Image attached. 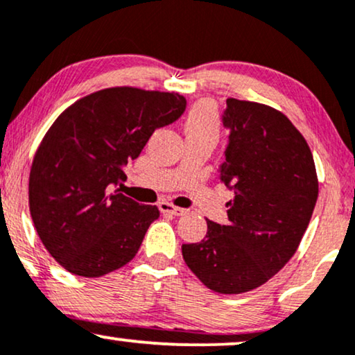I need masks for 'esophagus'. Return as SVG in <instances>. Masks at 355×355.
<instances>
[{"label":"esophagus","mask_w":355,"mask_h":355,"mask_svg":"<svg viewBox=\"0 0 355 355\" xmlns=\"http://www.w3.org/2000/svg\"><path fill=\"white\" fill-rule=\"evenodd\" d=\"M159 209L162 212H167V214H172V216L187 214V209H183V207H178V206H173L172 202H168V201H160Z\"/></svg>","instance_id":"34e87169"}]
</instances>
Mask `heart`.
<instances>
[{
    "label": "heart",
    "mask_w": 355,
    "mask_h": 355,
    "mask_svg": "<svg viewBox=\"0 0 355 355\" xmlns=\"http://www.w3.org/2000/svg\"><path fill=\"white\" fill-rule=\"evenodd\" d=\"M219 120H217L216 108L211 102L201 101L191 107L185 120L187 136H207L217 139L219 136Z\"/></svg>",
    "instance_id": "obj_1"
}]
</instances>
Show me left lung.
<instances>
[{
    "label": "left lung",
    "mask_w": 355,
    "mask_h": 355,
    "mask_svg": "<svg viewBox=\"0 0 355 355\" xmlns=\"http://www.w3.org/2000/svg\"><path fill=\"white\" fill-rule=\"evenodd\" d=\"M229 130L219 178L235 198L227 224L207 220L200 243L182 245L187 266L219 294H242L271 279L294 257L313 214L318 180L311 150L284 113L227 98Z\"/></svg>",
    "instance_id": "1"
}]
</instances>
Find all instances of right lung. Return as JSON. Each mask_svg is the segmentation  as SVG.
Here are the masks:
<instances>
[{"label":"right lung","instance_id":"right-lung-1","mask_svg":"<svg viewBox=\"0 0 355 355\" xmlns=\"http://www.w3.org/2000/svg\"><path fill=\"white\" fill-rule=\"evenodd\" d=\"M185 108L173 92L112 87L73 103L46 131L32 162L29 206L42 243L66 271L101 277L135 258L159 209L118 187L154 131Z\"/></svg>","mask_w":355,"mask_h":355}]
</instances>
